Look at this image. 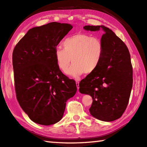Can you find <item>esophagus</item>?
I'll return each instance as SVG.
<instances>
[{
	"instance_id": "esophagus-1",
	"label": "esophagus",
	"mask_w": 147,
	"mask_h": 147,
	"mask_svg": "<svg viewBox=\"0 0 147 147\" xmlns=\"http://www.w3.org/2000/svg\"><path fill=\"white\" fill-rule=\"evenodd\" d=\"M76 86H77V88L78 91H79V82L78 81H76Z\"/></svg>"
}]
</instances>
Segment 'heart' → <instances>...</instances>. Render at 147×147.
<instances>
[{
  "label": "heart",
  "mask_w": 147,
  "mask_h": 147,
  "mask_svg": "<svg viewBox=\"0 0 147 147\" xmlns=\"http://www.w3.org/2000/svg\"><path fill=\"white\" fill-rule=\"evenodd\" d=\"M60 47L55 51V59L58 69L65 72L71 61L73 65L66 71L68 76L78 78L82 74H91L97 69L103 58L104 46L100 38L78 33L67 37Z\"/></svg>",
  "instance_id": "obj_1"
}]
</instances>
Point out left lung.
<instances>
[{"label": "left lung", "mask_w": 147, "mask_h": 147, "mask_svg": "<svg viewBox=\"0 0 147 147\" xmlns=\"http://www.w3.org/2000/svg\"><path fill=\"white\" fill-rule=\"evenodd\" d=\"M86 30H102V59L97 69L79 84L80 93L90 95L92 116L102 121L119 119L126 109L133 87V67L126 45L112 30L101 26H84Z\"/></svg>", "instance_id": "left-lung-1"}]
</instances>
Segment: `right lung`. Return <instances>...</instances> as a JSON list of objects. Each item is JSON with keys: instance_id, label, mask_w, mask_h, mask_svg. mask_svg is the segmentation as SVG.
Segmentation results:
<instances>
[{"instance_id": "obj_1", "label": "right lung", "mask_w": 147, "mask_h": 147, "mask_svg": "<svg viewBox=\"0 0 147 147\" xmlns=\"http://www.w3.org/2000/svg\"><path fill=\"white\" fill-rule=\"evenodd\" d=\"M73 28L51 22L30 29L13 52L16 98L33 122L49 125L62 119L66 102L76 93V82L58 69L55 51Z\"/></svg>"}]
</instances>
